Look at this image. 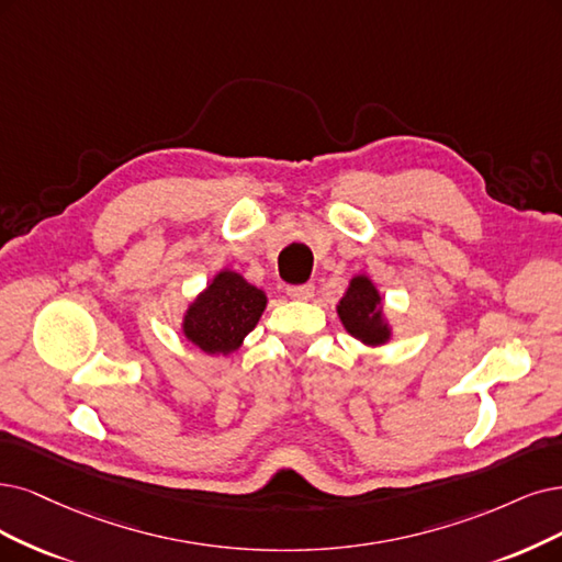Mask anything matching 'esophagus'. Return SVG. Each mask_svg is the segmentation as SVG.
I'll use <instances>...</instances> for the list:
<instances>
[{
  "label": "esophagus",
  "instance_id": "1",
  "mask_svg": "<svg viewBox=\"0 0 562 562\" xmlns=\"http://www.w3.org/2000/svg\"><path fill=\"white\" fill-rule=\"evenodd\" d=\"M313 294H315V284H313V282H307V284H292V286H286V296H289V299H296V301H307V299H313Z\"/></svg>",
  "mask_w": 562,
  "mask_h": 562
}]
</instances>
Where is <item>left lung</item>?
Instances as JSON below:
<instances>
[{"label": "left lung", "mask_w": 562, "mask_h": 562, "mask_svg": "<svg viewBox=\"0 0 562 562\" xmlns=\"http://www.w3.org/2000/svg\"><path fill=\"white\" fill-rule=\"evenodd\" d=\"M338 317L347 334L368 347H380L391 340V326L384 319L382 296L368 276H355L349 280L347 292L338 303Z\"/></svg>", "instance_id": "1"}]
</instances>
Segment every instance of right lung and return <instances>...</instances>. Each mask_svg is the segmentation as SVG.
Masks as SVG:
<instances>
[{"label": "right lung", "mask_w": 562, "mask_h": 562, "mask_svg": "<svg viewBox=\"0 0 562 562\" xmlns=\"http://www.w3.org/2000/svg\"><path fill=\"white\" fill-rule=\"evenodd\" d=\"M266 310V294L236 270H220L182 317V334L205 355H232Z\"/></svg>", "instance_id": "obj_1"}]
</instances>
